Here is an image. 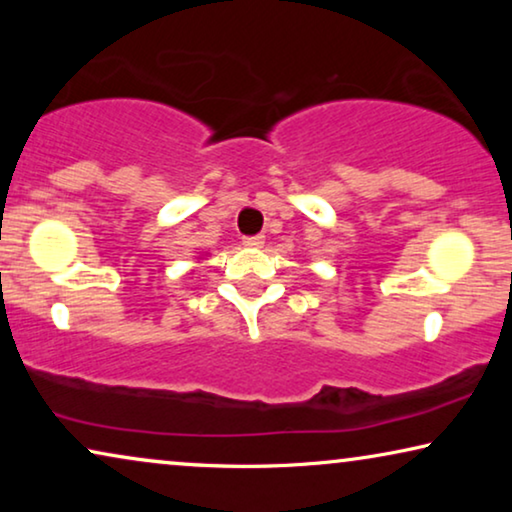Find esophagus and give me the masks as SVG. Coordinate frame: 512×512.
<instances>
[{"label": "esophagus", "instance_id": "obj_1", "mask_svg": "<svg viewBox=\"0 0 512 512\" xmlns=\"http://www.w3.org/2000/svg\"><path fill=\"white\" fill-rule=\"evenodd\" d=\"M263 244H265V237H263V235H251V237H244V247L261 249Z\"/></svg>", "mask_w": 512, "mask_h": 512}]
</instances>
